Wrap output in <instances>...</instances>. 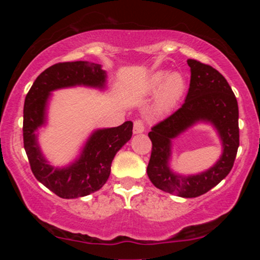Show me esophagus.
Wrapping results in <instances>:
<instances>
[{
	"label": "esophagus",
	"mask_w": 260,
	"mask_h": 260,
	"mask_svg": "<svg viewBox=\"0 0 260 260\" xmlns=\"http://www.w3.org/2000/svg\"><path fill=\"white\" fill-rule=\"evenodd\" d=\"M144 131V124L142 120L137 119L134 122V134H142Z\"/></svg>",
	"instance_id": "34e87169"
}]
</instances>
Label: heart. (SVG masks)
<instances>
[{
    "label": "heart",
    "instance_id": "1",
    "mask_svg": "<svg viewBox=\"0 0 260 260\" xmlns=\"http://www.w3.org/2000/svg\"><path fill=\"white\" fill-rule=\"evenodd\" d=\"M187 83L183 74L180 72L157 71L152 73L145 84L144 91L147 93H156L155 111L157 113H168L177 105L183 97Z\"/></svg>",
    "mask_w": 260,
    "mask_h": 260
}]
</instances>
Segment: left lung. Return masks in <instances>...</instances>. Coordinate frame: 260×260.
<instances>
[{"label":"left lung","instance_id":"left-lung-1","mask_svg":"<svg viewBox=\"0 0 260 260\" xmlns=\"http://www.w3.org/2000/svg\"><path fill=\"white\" fill-rule=\"evenodd\" d=\"M190 84L182 106L148 134L152 149L147 173L152 184L181 198H197L221 182L232 169L239 147V110L232 88L212 66L188 59ZM199 121L212 123L218 131L223 155L216 165L197 176L175 174L169 167L171 140Z\"/></svg>","mask_w":260,"mask_h":260}]
</instances>
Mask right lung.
<instances>
[{
    "mask_svg": "<svg viewBox=\"0 0 260 260\" xmlns=\"http://www.w3.org/2000/svg\"><path fill=\"white\" fill-rule=\"evenodd\" d=\"M106 72L102 65L88 61L55 63L45 70L31 85L24 99L23 145L30 169L39 182L62 199L86 197L101 189L111 173L117 151L133 136V122L92 133L80 156L70 166L48 165L38 143L39 127L45 125L48 98L52 91L73 86L104 88Z\"/></svg>",
    "mask_w": 260,
    "mask_h": 260,
    "instance_id": "add662e5",
    "label": "right lung"
}]
</instances>
